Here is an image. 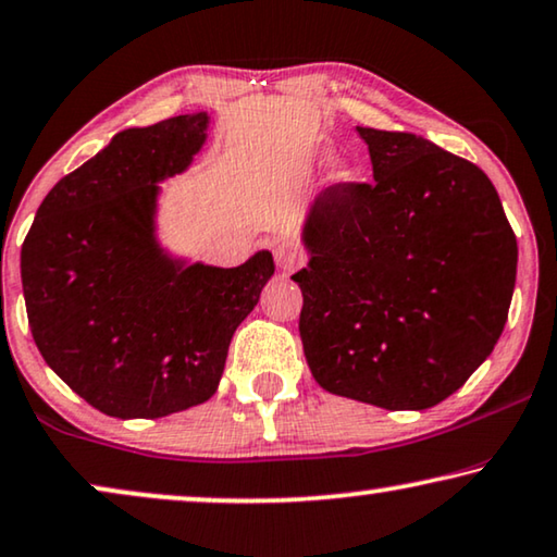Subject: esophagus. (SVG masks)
Listing matches in <instances>:
<instances>
[{"instance_id":"esophagus-1","label":"esophagus","mask_w":557,"mask_h":557,"mask_svg":"<svg viewBox=\"0 0 557 557\" xmlns=\"http://www.w3.org/2000/svg\"><path fill=\"white\" fill-rule=\"evenodd\" d=\"M272 252H275V262L280 270H295L302 264V252L300 247L293 245V242H275V247H272Z\"/></svg>"}]
</instances>
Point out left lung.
Returning <instances> with one entry per match:
<instances>
[{
  "instance_id": "left-lung-1",
  "label": "left lung",
  "mask_w": 557,
  "mask_h": 557,
  "mask_svg": "<svg viewBox=\"0 0 557 557\" xmlns=\"http://www.w3.org/2000/svg\"><path fill=\"white\" fill-rule=\"evenodd\" d=\"M358 136L373 182L327 186L302 224V350L331 394L421 411L503 335L517 239L480 166L417 133Z\"/></svg>"
}]
</instances>
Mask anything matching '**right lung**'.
Wrapping results in <instances>:
<instances>
[{
    "label": "right lung",
    "instance_id": "1",
    "mask_svg": "<svg viewBox=\"0 0 557 557\" xmlns=\"http://www.w3.org/2000/svg\"><path fill=\"white\" fill-rule=\"evenodd\" d=\"M209 113L125 128L60 178L22 245L29 331L45 363L98 411L159 419L216 394L226 350L275 275L189 262L159 242L161 182L207 144Z\"/></svg>",
    "mask_w": 557,
    "mask_h": 557
}]
</instances>
